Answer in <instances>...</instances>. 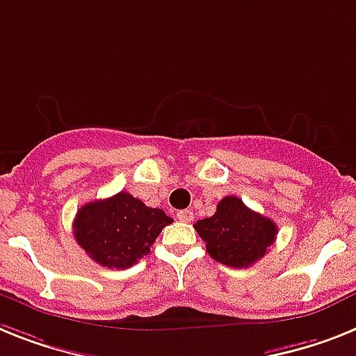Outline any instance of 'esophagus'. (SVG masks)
Segmentation results:
<instances>
[{"mask_svg":"<svg viewBox=\"0 0 356 356\" xmlns=\"http://www.w3.org/2000/svg\"><path fill=\"white\" fill-rule=\"evenodd\" d=\"M176 218L180 220V222H185V224H189V222H193V220H195V213H193V211H189V209L178 211Z\"/></svg>","mask_w":356,"mask_h":356,"instance_id":"esophagus-1","label":"esophagus"}]
</instances>
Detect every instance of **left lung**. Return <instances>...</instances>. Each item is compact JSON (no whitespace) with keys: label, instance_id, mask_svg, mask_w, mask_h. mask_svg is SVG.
I'll return each mask as SVG.
<instances>
[{"label":"left lung","instance_id":"obj_1","mask_svg":"<svg viewBox=\"0 0 356 356\" xmlns=\"http://www.w3.org/2000/svg\"><path fill=\"white\" fill-rule=\"evenodd\" d=\"M195 229L211 258L227 267L257 264L277 240V224L249 209L238 196L220 200L216 213L198 220Z\"/></svg>","mask_w":356,"mask_h":356}]
</instances>
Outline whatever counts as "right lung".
<instances>
[{
  "label": "right lung",
  "mask_w": 356,
  "mask_h": 356,
  "mask_svg": "<svg viewBox=\"0 0 356 356\" xmlns=\"http://www.w3.org/2000/svg\"><path fill=\"white\" fill-rule=\"evenodd\" d=\"M161 209L147 207L129 193L94 200L79 207L74 238L94 262L108 269H127L151 252V245L169 225Z\"/></svg>",
  "instance_id": "obj_1"
}]
</instances>
